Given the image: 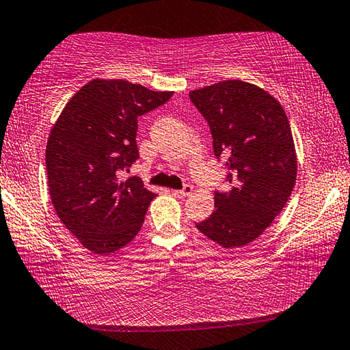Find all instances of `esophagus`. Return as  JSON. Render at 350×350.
I'll use <instances>...</instances> for the list:
<instances>
[{"label": "esophagus", "instance_id": "1", "mask_svg": "<svg viewBox=\"0 0 350 350\" xmlns=\"http://www.w3.org/2000/svg\"><path fill=\"white\" fill-rule=\"evenodd\" d=\"M191 191H193V187L185 185L182 189H173V194L177 198H187V196H189V194H191Z\"/></svg>", "mask_w": 350, "mask_h": 350}]
</instances>
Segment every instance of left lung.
Instances as JSON below:
<instances>
[{"instance_id": "8db88e82", "label": "left lung", "mask_w": 350, "mask_h": 350, "mask_svg": "<svg viewBox=\"0 0 350 350\" xmlns=\"http://www.w3.org/2000/svg\"><path fill=\"white\" fill-rule=\"evenodd\" d=\"M189 98L208 123L215 156L232 183L228 191H215V211L196 227L224 248L244 247L292 194L298 165L288 118L275 97L242 80L215 83Z\"/></svg>"}]
</instances>
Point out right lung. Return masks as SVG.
I'll return each mask as SVG.
<instances>
[{
    "instance_id": "1",
    "label": "right lung",
    "mask_w": 350,
    "mask_h": 350,
    "mask_svg": "<svg viewBox=\"0 0 350 350\" xmlns=\"http://www.w3.org/2000/svg\"><path fill=\"white\" fill-rule=\"evenodd\" d=\"M173 92L126 80L96 79L69 100L46 146L47 183L58 217L96 254L128 245L156 194L139 177L118 180L139 159L137 118L167 103Z\"/></svg>"
}]
</instances>
